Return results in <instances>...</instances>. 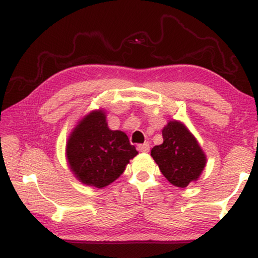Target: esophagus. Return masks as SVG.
Segmentation results:
<instances>
[{"label": "esophagus", "mask_w": 258, "mask_h": 258, "mask_svg": "<svg viewBox=\"0 0 258 258\" xmlns=\"http://www.w3.org/2000/svg\"><path fill=\"white\" fill-rule=\"evenodd\" d=\"M137 150L139 152H144V153H147L150 151V144L149 143H144V144H139L137 145Z\"/></svg>", "instance_id": "esophagus-1"}]
</instances>
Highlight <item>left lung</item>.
Returning a JSON list of instances; mask_svg holds the SVG:
<instances>
[{
  "mask_svg": "<svg viewBox=\"0 0 258 258\" xmlns=\"http://www.w3.org/2000/svg\"><path fill=\"white\" fill-rule=\"evenodd\" d=\"M163 143L151 151L152 158L169 183L186 187L206 166V154L196 137L179 121H169L162 129Z\"/></svg>",
  "mask_w": 258,
  "mask_h": 258,
  "instance_id": "left-lung-1",
  "label": "left lung"
}]
</instances>
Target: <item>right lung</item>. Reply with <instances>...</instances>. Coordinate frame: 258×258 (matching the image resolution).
I'll use <instances>...</instances> for the list:
<instances>
[{
	"mask_svg": "<svg viewBox=\"0 0 258 258\" xmlns=\"http://www.w3.org/2000/svg\"><path fill=\"white\" fill-rule=\"evenodd\" d=\"M137 154L124 133L108 128L103 109L84 116L66 144L67 162L75 177L97 188L119 178Z\"/></svg>",
	"mask_w": 258,
	"mask_h": 258,
	"instance_id": "add662e5",
	"label": "right lung"
}]
</instances>
